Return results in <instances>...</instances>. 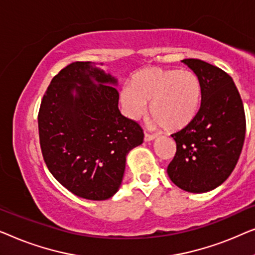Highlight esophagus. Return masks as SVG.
Returning <instances> with one entry per match:
<instances>
[{
    "label": "esophagus",
    "instance_id": "34e87169",
    "mask_svg": "<svg viewBox=\"0 0 255 255\" xmlns=\"http://www.w3.org/2000/svg\"><path fill=\"white\" fill-rule=\"evenodd\" d=\"M156 138V135L155 134H149V132H145L144 134V141H152V139Z\"/></svg>",
    "mask_w": 255,
    "mask_h": 255
}]
</instances>
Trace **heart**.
Returning a JSON list of instances; mask_svg holds the SVG:
<instances>
[{
    "label": "heart",
    "mask_w": 255,
    "mask_h": 255,
    "mask_svg": "<svg viewBox=\"0 0 255 255\" xmlns=\"http://www.w3.org/2000/svg\"><path fill=\"white\" fill-rule=\"evenodd\" d=\"M202 97L200 78L191 70L146 68L132 75L121 90V103L129 118L138 120L148 111L153 124L165 130H179L198 114Z\"/></svg>",
    "instance_id": "b5f03b06"
}]
</instances>
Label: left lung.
I'll list each match as a JSON object with an SVG mask.
<instances>
[{
    "label": "left lung",
    "mask_w": 255,
    "mask_h": 255,
    "mask_svg": "<svg viewBox=\"0 0 255 255\" xmlns=\"http://www.w3.org/2000/svg\"><path fill=\"white\" fill-rule=\"evenodd\" d=\"M182 62L198 75L202 97L192 123L171 135L177 151L167 174L179 188L204 193L223 184L236 167L245 139V111L230 75L202 60Z\"/></svg>",
    "instance_id": "obj_1"
}]
</instances>
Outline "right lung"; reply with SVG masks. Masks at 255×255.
I'll use <instances>...</instances> for the list:
<instances>
[{
  "label": "right lung",
  "mask_w": 255,
  "mask_h": 255,
  "mask_svg": "<svg viewBox=\"0 0 255 255\" xmlns=\"http://www.w3.org/2000/svg\"><path fill=\"white\" fill-rule=\"evenodd\" d=\"M116 83L111 75L77 61L53 77L42 97V157L56 180L80 198L102 201L116 194L128 151L144 137L141 126L118 109L119 92L110 85Z\"/></svg>",
  "instance_id": "right-lung-1"
}]
</instances>
